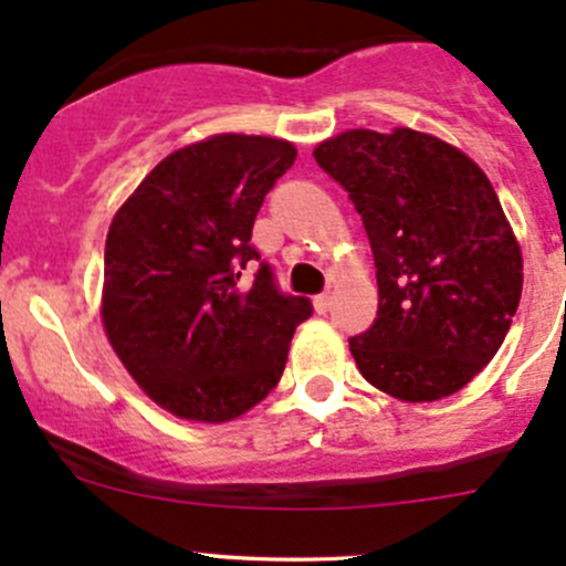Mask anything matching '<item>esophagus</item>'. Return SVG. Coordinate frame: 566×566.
<instances>
[{
  "mask_svg": "<svg viewBox=\"0 0 566 566\" xmlns=\"http://www.w3.org/2000/svg\"><path fill=\"white\" fill-rule=\"evenodd\" d=\"M315 310L317 315H325V312L331 310V293H319L315 298Z\"/></svg>",
  "mask_w": 566,
  "mask_h": 566,
  "instance_id": "obj_1",
  "label": "esophagus"
}]
</instances>
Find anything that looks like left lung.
Instances as JSON below:
<instances>
[{
    "mask_svg": "<svg viewBox=\"0 0 566 566\" xmlns=\"http://www.w3.org/2000/svg\"><path fill=\"white\" fill-rule=\"evenodd\" d=\"M315 161L356 205L378 271V317L350 336L361 375L408 402L460 391L499 353L523 290L521 247L490 180L410 128L347 130Z\"/></svg>",
    "mask_w": 566,
    "mask_h": 566,
    "instance_id": "1",
    "label": "left lung"
}]
</instances>
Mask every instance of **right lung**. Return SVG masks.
<instances>
[{"label":"right lung","mask_w":566,"mask_h":566,"mask_svg":"<svg viewBox=\"0 0 566 566\" xmlns=\"http://www.w3.org/2000/svg\"><path fill=\"white\" fill-rule=\"evenodd\" d=\"M293 161L295 147L271 136L197 142L164 158L108 227L106 336L145 394L180 419L219 424L254 408L312 317V301L284 293L251 247L265 193Z\"/></svg>","instance_id":"right-lung-1"}]
</instances>
